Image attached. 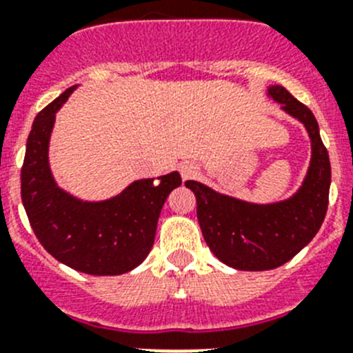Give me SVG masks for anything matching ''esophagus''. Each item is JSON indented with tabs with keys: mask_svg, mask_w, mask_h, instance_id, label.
<instances>
[{
	"mask_svg": "<svg viewBox=\"0 0 353 353\" xmlns=\"http://www.w3.org/2000/svg\"><path fill=\"white\" fill-rule=\"evenodd\" d=\"M196 172H199V167L190 163V161H184V163L179 165V174L183 179H190V177L196 176Z\"/></svg>",
	"mask_w": 353,
	"mask_h": 353,
	"instance_id": "1",
	"label": "esophagus"
}]
</instances>
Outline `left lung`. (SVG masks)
I'll return each mask as SVG.
<instances>
[{
	"instance_id": "8db88e82",
	"label": "left lung",
	"mask_w": 353,
	"mask_h": 353,
	"mask_svg": "<svg viewBox=\"0 0 353 353\" xmlns=\"http://www.w3.org/2000/svg\"><path fill=\"white\" fill-rule=\"evenodd\" d=\"M268 97L301 121L310 137V167L298 192L281 202L252 203L199 181L184 183L196 196V217L212 254L243 272L273 270L294 258L317 235L327 212L331 163L314 113L282 85L268 87Z\"/></svg>"
}]
</instances>
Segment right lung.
Instances as JSON below:
<instances>
[{
	"instance_id": "add662e5",
	"label": "right lung",
	"mask_w": 353,
	"mask_h": 353,
	"mask_svg": "<svg viewBox=\"0 0 353 353\" xmlns=\"http://www.w3.org/2000/svg\"><path fill=\"white\" fill-rule=\"evenodd\" d=\"M77 87L50 102L32 121L21 172V193L31 228L47 252L88 275H121L146 259L167 196L179 172L139 179L117 196L85 202L57 186L48 163L55 113Z\"/></svg>"
}]
</instances>
